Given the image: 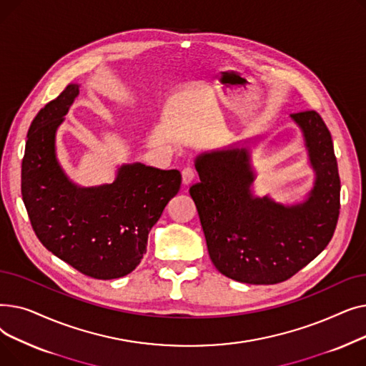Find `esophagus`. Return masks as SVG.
Instances as JSON below:
<instances>
[{
  "instance_id": "34e87169",
  "label": "esophagus",
  "mask_w": 366,
  "mask_h": 366,
  "mask_svg": "<svg viewBox=\"0 0 366 366\" xmlns=\"http://www.w3.org/2000/svg\"><path fill=\"white\" fill-rule=\"evenodd\" d=\"M194 178H196V172L191 169V167H185L184 170H182V184L185 185V187H188L191 182L194 181Z\"/></svg>"
}]
</instances>
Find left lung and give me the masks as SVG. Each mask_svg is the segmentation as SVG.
<instances>
[{
	"instance_id": "1",
	"label": "left lung",
	"mask_w": 366,
	"mask_h": 366,
	"mask_svg": "<svg viewBox=\"0 0 366 366\" xmlns=\"http://www.w3.org/2000/svg\"><path fill=\"white\" fill-rule=\"evenodd\" d=\"M315 181L304 200L280 203L252 189L259 137L200 152V182L189 188L209 257L224 276L251 285L283 282L328 246L340 215V177L331 133L316 111L291 114Z\"/></svg>"
}]
</instances>
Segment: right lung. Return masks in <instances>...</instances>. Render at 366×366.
<instances>
[{
  "label": "right lung",
  "mask_w": 366,
  "mask_h": 366,
  "mask_svg": "<svg viewBox=\"0 0 366 366\" xmlns=\"http://www.w3.org/2000/svg\"><path fill=\"white\" fill-rule=\"evenodd\" d=\"M80 84L71 83L40 109L28 130L22 199L46 249L93 279H119L138 267L148 233L181 187V173L122 164L112 184L80 187L57 159L56 133Z\"/></svg>",
  "instance_id": "add662e5"
}]
</instances>
